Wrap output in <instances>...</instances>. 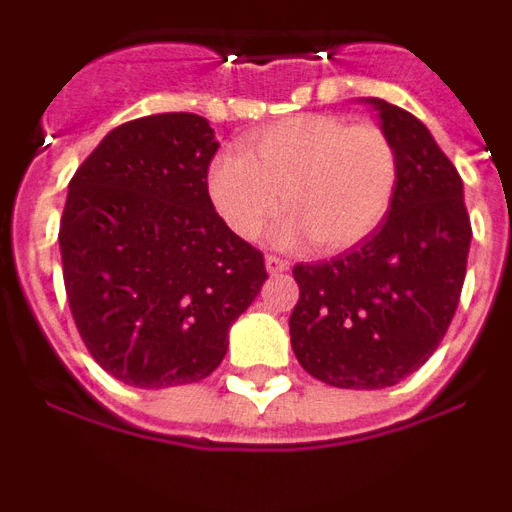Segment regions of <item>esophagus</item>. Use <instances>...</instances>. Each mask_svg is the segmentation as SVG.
Masks as SVG:
<instances>
[{
    "label": "esophagus",
    "mask_w": 512,
    "mask_h": 512,
    "mask_svg": "<svg viewBox=\"0 0 512 512\" xmlns=\"http://www.w3.org/2000/svg\"><path fill=\"white\" fill-rule=\"evenodd\" d=\"M266 269H269V274H282L289 269V261L279 259V256H266Z\"/></svg>",
    "instance_id": "esophagus-1"
}]
</instances>
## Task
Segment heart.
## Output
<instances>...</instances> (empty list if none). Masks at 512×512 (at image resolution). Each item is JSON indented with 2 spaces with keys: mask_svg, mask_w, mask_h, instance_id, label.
<instances>
[{
  "mask_svg": "<svg viewBox=\"0 0 512 512\" xmlns=\"http://www.w3.org/2000/svg\"><path fill=\"white\" fill-rule=\"evenodd\" d=\"M400 156L377 125L338 115H295L248 135L243 153L217 156L207 174L212 205L241 238H256L282 207L274 238H305L318 251L351 248L390 212Z\"/></svg>",
  "mask_w": 512,
  "mask_h": 512,
  "instance_id": "obj_1",
  "label": "heart"
}]
</instances>
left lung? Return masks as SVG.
<instances>
[{
  "label": "left lung",
  "mask_w": 512,
  "mask_h": 512,
  "mask_svg": "<svg viewBox=\"0 0 512 512\" xmlns=\"http://www.w3.org/2000/svg\"><path fill=\"white\" fill-rule=\"evenodd\" d=\"M400 156L384 223L330 261L297 264L289 336L307 374L382 390L418 372L443 341L467 277L472 223L456 166L408 110L369 99Z\"/></svg>",
  "instance_id": "8db88e82"
}]
</instances>
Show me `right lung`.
Returning <instances> with one entry per match:
<instances>
[{"mask_svg": "<svg viewBox=\"0 0 512 512\" xmlns=\"http://www.w3.org/2000/svg\"><path fill=\"white\" fill-rule=\"evenodd\" d=\"M210 122H122L84 158L61 215L63 284L92 359L143 390L210 377L266 282L264 253L215 212Z\"/></svg>", "mask_w": 512, "mask_h": 512, "instance_id": "right-lung-1", "label": "right lung"}]
</instances>
